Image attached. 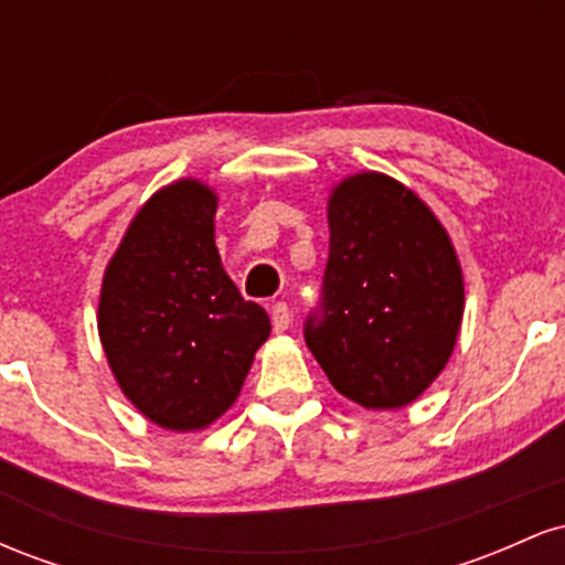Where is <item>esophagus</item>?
<instances>
[{"instance_id": "esophagus-1", "label": "esophagus", "mask_w": 565, "mask_h": 565, "mask_svg": "<svg viewBox=\"0 0 565 565\" xmlns=\"http://www.w3.org/2000/svg\"><path fill=\"white\" fill-rule=\"evenodd\" d=\"M289 321H291V316H289L287 302H276L274 308H270V323H274V332H278V334L287 332Z\"/></svg>"}]
</instances>
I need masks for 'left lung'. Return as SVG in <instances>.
Returning <instances> with one entry per match:
<instances>
[{"label":"left lung","instance_id":"1","mask_svg":"<svg viewBox=\"0 0 565 565\" xmlns=\"http://www.w3.org/2000/svg\"><path fill=\"white\" fill-rule=\"evenodd\" d=\"M329 260L305 342L337 393L401 408L444 372L465 313L457 252L430 206L382 172L329 196Z\"/></svg>","mask_w":565,"mask_h":565}]
</instances>
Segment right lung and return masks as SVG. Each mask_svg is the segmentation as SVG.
<instances>
[{"label":"right lung","mask_w":565,"mask_h":565,"mask_svg":"<svg viewBox=\"0 0 565 565\" xmlns=\"http://www.w3.org/2000/svg\"><path fill=\"white\" fill-rule=\"evenodd\" d=\"M217 193H153L103 276L97 332L121 393L164 430H204L233 406L270 319L244 300L215 246Z\"/></svg>","instance_id":"obj_1"}]
</instances>
